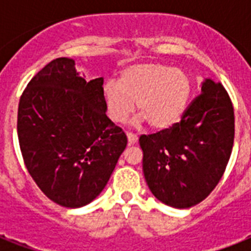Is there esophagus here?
<instances>
[{"mask_svg":"<svg viewBox=\"0 0 251 251\" xmlns=\"http://www.w3.org/2000/svg\"><path fill=\"white\" fill-rule=\"evenodd\" d=\"M126 137H127V142H129V145H135L138 142V137L135 134L133 133H126Z\"/></svg>","mask_w":251,"mask_h":251,"instance_id":"1","label":"esophagus"}]
</instances>
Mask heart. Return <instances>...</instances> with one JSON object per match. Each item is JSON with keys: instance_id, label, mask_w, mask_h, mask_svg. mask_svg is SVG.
<instances>
[{"instance_id": "1", "label": "heart", "mask_w": 251, "mask_h": 251, "mask_svg": "<svg viewBox=\"0 0 251 251\" xmlns=\"http://www.w3.org/2000/svg\"><path fill=\"white\" fill-rule=\"evenodd\" d=\"M193 94L190 76L181 69L159 62L134 64L125 68L120 80L102 87L109 117L125 122L137 109V122L147 121L155 130H167L178 124L186 112Z\"/></svg>"}]
</instances>
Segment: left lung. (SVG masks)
<instances>
[{
	"label": "left lung",
	"mask_w": 251,
	"mask_h": 251,
	"mask_svg": "<svg viewBox=\"0 0 251 251\" xmlns=\"http://www.w3.org/2000/svg\"><path fill=\"white\" fill-rule=\"evenodd\" d=\"M234 139L233 105L222 83L204 79L178 124L142 135L143 173L150 190L175 208L206 199L229 161Z\"/></svg>",
	"instance_id": "obj_1"
}]
</instances>
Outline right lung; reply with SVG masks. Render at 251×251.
Masks as SVG:
<instances>
[{"label":"right lung","instance_id":"right-lung-1","mask_svg":"<svg viewBox=\"0 0 251 251\" xmlns=\"http://www.w3.org/2000/svg\"><path fill=\"white\" fill-rule=\"evenodd\" d=\"M102 78L87 82L75 61L56 58L29 80L18 106L25 168L57 204L78 208L105 187L127 145L106 116Z\"/></svg>","mask_w":251,"mask_h":251}]
</instances>
